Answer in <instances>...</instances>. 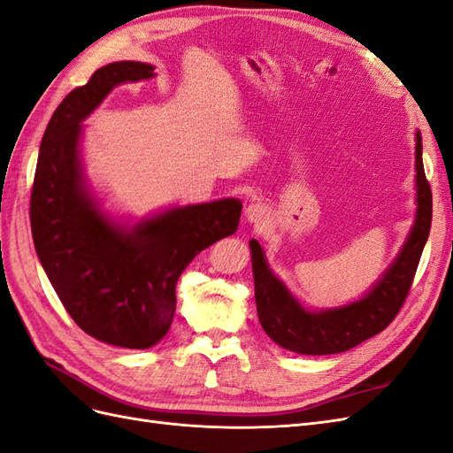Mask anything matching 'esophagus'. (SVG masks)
Segmentation results:
<instances>
[{
    "mask_svg": "<svg viewBox=\"0 0 453 453\" xmlns=\"http://www.w3.org/2000/svg\"><path fill=\"white\" fill-rule=\"evenodd\" d=\"M245 221L251 223V225H263L266 219H268V208L265 203L260 202H253L250 203L248 208H245Z\"/></svg>",
    "mask_w": 453,
    "mask_h": 453,
    "instance_id": "1",
    "label": "esophagus"
}]
</instances>
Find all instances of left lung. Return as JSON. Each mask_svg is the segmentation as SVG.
Listing matches in <instances>:
<instances>
[{"label":"left lung","instance_id":"obj_1","mask_svg":"<svg viewBox=\"0 0 453 453\" xmlns=\"http://www.w3.org/2000/svg\"><path fill=\"white\" fill-rule=\"evenodd\" d=\"M421 150V134L416 130L414 223L393 263L351 303L333 308H308L270 268L263 245L250 240L257 315L260 326L278 346L300 355L342 353L376 336L395 319L412 285L431 230L433 198L425 180Z\"/></svg>","mask_w":453,"mask_h":453}]
</instances>
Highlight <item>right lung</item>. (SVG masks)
<instances>
[{"label": "right lung", "instance_id": "add662e5", "mask_svg": "<svg viewBox=\"0 0 453 453\" xmlns=\"http://www.w3.org/2000/svg\"><path fill=\"white\" fill-rule=\"evenodd\" d=\"M155 65L113 62L64 98L39 147L30 203L39 263L72 319L92 338L147 349L166 336L175 283L217 240L234 234L242 202L172 203L142 219L109 210L83 162V122L119 85L153 79Z\"/></svg>", "mask_w": 453, "mask_h": 453}]
</instances>
